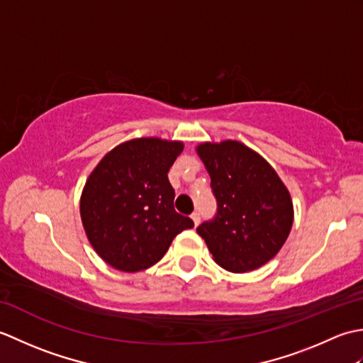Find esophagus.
Returning a JSON list of instances; mask_svg holds the SVG:
<instances>
[{
	"mask_svg": "<svg viewBox=\"0 0 363 363\" xmlns=\"http://www.w3.org/2000/svg\"><path fill=\"white\" fill-rule=\"evenodd\" d=\"M191 220H194L195 226H198L199 221H201V215H199V212H194V213H191Z\"/></svg>",
	"mask_w": 363,
	"mask_h": 363,
	"instance_id": "34e87169",
	"label": "esophagus"
}]
</instances>
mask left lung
Masks as SVG:
<instances>
[{
	"mask_svg": "<svg viewBox=\"0 0 363 363\" xmlns=\"http://www.w3.org/2000/svg\"><path fill=\"white\" fill-rule=\"evenodd\" d=\"M196 151L217 199L215 217L196 233L228 272L246 273L265 265L290 234L289 190L268 162L240 142L203 143Z\"/></svg>",
	"mask_w": 363,
	"mask_h": 363,
	"instance_id": "left-lung-1",
	"label": "left lung"
}]
</instances>
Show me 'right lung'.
<instances>
[{"instance_id": "obj_1", "label": "right lung", "mask_w": 363, "mask_h": 363, "mask_svg": "<svg viewBox=\"0 0 363 363\" xmlns=\"http://www.w3.org/2000/svg\"><path fill=\"white\" fill-rule=\"evenodd\" d=\"M181 142L135 138L107 152L89 176L81 218L99 257L120 272H142L164 257L173 238L194 228L174 211L168 172Z\"/></svg>"}]
</instances>
